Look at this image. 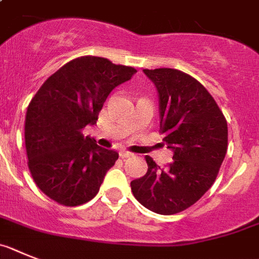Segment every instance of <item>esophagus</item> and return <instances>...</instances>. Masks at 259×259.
<instances>
[{"instance_id":"1","label":"esophagus","mask_w":259,"mask_h":259,"mask_svg":"<svg viewBox=\"0 0 259 259\" xmlns=\"http://www.w3.org/2000/svg\"><path fill=\"white\" fill-rule=\"evenodd\" d=\"M120 155H121V156H122V157H133V156H134V154H133V152L125 151V150H121Z\"/></svg>"}]
</instances>
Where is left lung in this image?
I'll return each instance as SVG.
<instances>
[{
	"mask_svg": "<svg viewBox=\"0 0 259 259\" xmlns=\"http://www.w3.org/2000/svg\"><path fill=\"white\" fill-rule=\"evenodd\" d=\"M159 95L160 133L173 161L160 168L146 156L145 176L132 192L146 208L173 215L190 207L217 179L228 147V127L217 102L201 83L176 69H145Z\"/></svg>",
	"mask_w": 259,
	"mask_h": 259,
	"instance_id": "left-lung-1",
	"label": "left lung"
}]
</instances>
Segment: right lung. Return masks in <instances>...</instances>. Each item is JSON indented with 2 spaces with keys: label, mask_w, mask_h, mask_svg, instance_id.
I'll return each instance as SVG.
<instances>
[{
  "label": "right lung",
  "mask_w": 259,
  "mask_h": 259,
  "mask_svg": "<svg viewBox=\"0 0 259 259\" xmlns=\"http://www.w3.org/2000/svg\"><path fill=\"white\" fill-rule=\"evenodd\" d=\"M134 67L94 56L75 58L42 83L27 108L24 139L31 176L51 199L79 206L98 194L118 154L83 136L112 90L132 79Z\"/></svg>",
  "instance_id": "add662e5"
}]
</instances>
